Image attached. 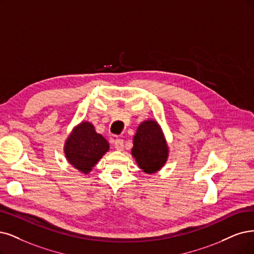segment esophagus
<instances>
[{
  "instance_id": "1",
  "label": "esophagus",
  "mask_w": 254,
  "mask_h": 254,
  "mask_svg": "<svg viewBox=\"0 0 254 254\" xmlns=\"http://www.w3.org/2000/svg\"><path fill=\"white\" fill-rule=\"evenodd\" d=\"M113 144H114V146H115L117 151H122V148H124V140H122V139H115L114 141H113Z\"/></svg>"
}]
</instances>
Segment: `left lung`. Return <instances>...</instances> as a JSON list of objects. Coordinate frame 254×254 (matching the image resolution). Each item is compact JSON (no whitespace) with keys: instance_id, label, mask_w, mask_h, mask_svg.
Wrapping results in <instances>:
<instances>
[{"instance_id":"left-lung-1","label":"left lung","mask_w":254,"mask_h":254,"mask_svg":"<svg viewBox=\"0 0 254 254\" xmlns=\"http://www.w3.org/2000/svg\"><path fill=\"white\" fill-rule=\"evenodd\" d=\"M132 155L146 174L161 170L168 157V147L161 127L155 120H145L137 128Z\"/></svg>"}]
</instances>
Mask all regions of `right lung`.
I'll return each instance as SVG.
<instances>
[{
  "mask_svg": "<svg viewBox=\"0 0 254 254\" xmlns=\"http://www.w3.org/2000/svg\"><path fill=\"white\" fill-rule=\"evenodd\" d=\"M109 148V142L96 133L93 125L82 121L65 140L64 151L70 164L81 173L89 174Z\"/></svg>",
  "mask_w": 254,
  "mask_h": 254,
  "instance_id": "1",
  "label": "right lung"
}]
</instances>
